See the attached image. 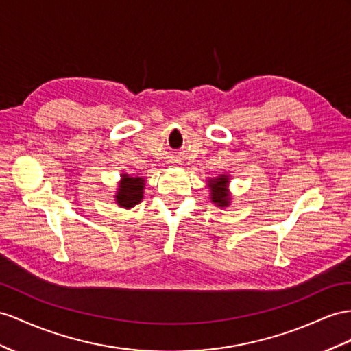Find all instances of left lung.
Wrapping results in <instances>:
<instances>
[{
	"mask_svg": "<svg viewBox=\"0 0 351 351\" xmlns=\"http://www.w3.org/2000/svg\"><path fill=\"white\" fill-rule=\"evenodd\" d=\"M210 195L212 202L218 203L219 206H227L228 204V193L226 190V185L228 184L227 176H221L218 179H210Z\"/></svg>",
	"mask_w": 351,
	"mask_h": 351,
	"instance_id": "left-lung-1",
	"label": "left lung"
}]
</instances>
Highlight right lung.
I'll return each instance as SVG.
<instances>
[{
  "mask_svg": "<svg viewBox=\"0 0 351 351\" xmlns=\"http://www.w3.org/2000/svg\"><path fill=\"white\" fill-rule=\"evenodd\" d=\"M143 194V178H129L124 175L121 185L117 191V203L123 208H133L142 200Z\"/></svg>",
  "mask_w": 351,
  "mask_h": 351,
  "instance_id": "add662e5",
  "label": "right lung"
}]
</instances>
